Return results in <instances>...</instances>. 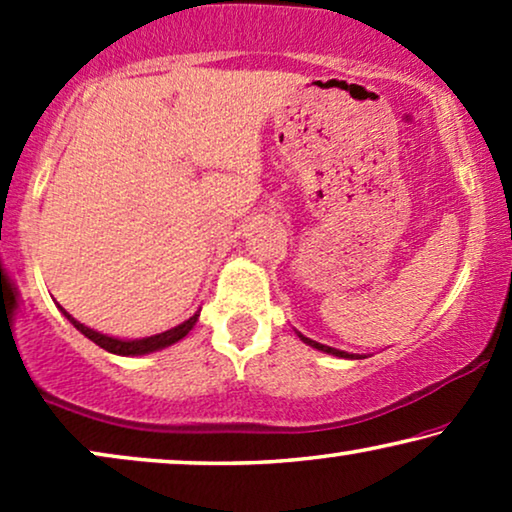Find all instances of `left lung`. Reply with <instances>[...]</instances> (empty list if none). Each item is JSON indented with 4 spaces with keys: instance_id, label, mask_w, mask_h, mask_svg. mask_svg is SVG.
<instances>
[{
    "instance_id": "left-lung-1",
    "label": "left lung",
    "mask_w": 512,
    "mask_h": 512,
    "mask_svg": "<svg viewBox=\"0 0 512 512\" xmlns=\"http://www.w3.org/2000/svg\"><path fill=\"white\" fill-rule=\"evenodd\" d=\"M298 338L305 342V345H310V347H314V349H319V352H324V354H331V356H338V359H361V356H356V354H349V352H342V349H335V347H328V345H321V342H317V340H310V338H305L303 333H298Z\"/></svg>"
}]
</instances>
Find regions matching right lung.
Instances as JSON below:
<instances>
[{
	"instance_id": "right-lung-1",
	"label": "right lung",
	"mask_w": 512,
	"mask_h": 512,
	"mask_svg": "<svg viewBox=\"0 0 512 512\" xmlns=\"http://www.w3.org/2000/svg\"><path fill=\"white\" fill-rule=\"evenodd\" d=\"M60 312L69 319V324H74L76 331H81L88 340H93L95 345H100L102 349H107V352L118 354V356H144V354H151V352H160V349H165V347L174 345V342L184 340L186 335L193 331L195 321H198V317H200V310H198L191 319H186L184 324L170 328V331H163L158 335H149V338H139V340H123V338H114V335L100 333V331H95V328L81 324V321H76L72 314L65 310V307H60Z\"/></svg>"
}]
</instances>
